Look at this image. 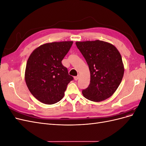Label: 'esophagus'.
I'll list each match as a JSON object with an SVG mask.
<instances>
[{
	"label": "esophagus",
	"instance_id": "esophagus-1",
	"mask_svg": "<svg viewBox=\"0 0 146 146\" xmlns=\"http://www.w3.org/2000/svg\"><path fill=\"white\" fill-rule=\"evenodd\" d=\"M78 78H79V76H76V77H74V80H76V81H77L78 79Z\"/></svg>",
	"mask_w": 146,
	"mask_h": 146
}]
</instances>
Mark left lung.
Here are the masks:
<instances>
[{
    "mask_svg": "<svg viewBox=\"0 0 146 146\" xmlns=\"http://www.w3.org/2000/svg\"><path fill=\"white\" fill-rule=\"evenodd\" d=\"M77 48L89 66L90 84L82 90L85 98L100 102L111 97L122 80L124 68L120 53L115 46L96 40L77 41Z\"/></svg>",
    "mask_w": 146,
    "mask_h": 146,
    "instance_id": "obj_1",
    "label": "left lung"
}]
</instances>
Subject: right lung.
I'll return each mask as SVG.
<instances>
[{"mask_svg":"<svg viewBox=\"0 0 146 146\" xmlns=\"http://www.w3.org/2000/svg\"><path fill=\"white\" fill-rule=\"evenodd\" d=\"M72 44V41L46 43L30 55L25 72L26 85L41 102L51 105L61 100L68 83L74 79L61 63Z\"/></svg>","mask_w":146,"mask_h":146,"instance_id":"obj_1","label":"right lung"}]
</instances>
